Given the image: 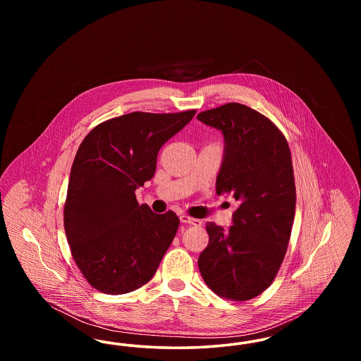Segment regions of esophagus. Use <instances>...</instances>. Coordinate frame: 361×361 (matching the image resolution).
<instances>
[{
    "instance_id": "obj_1",
    "label": "esophagus",
    "mask_w": 361,
    "mask_h": 361,
    "mask_svg": "<svg viewBox=\"0 0 361 361\" xmlns=\"http://www.w3.org/2000/svg\"><path fill=\"white\" fill-rule=\"evenodd\" d=\"M180 221H181L183 224H193V226H202V221H200V219L192 218V216H189V215H187V214H183V215H180Z\"/></svg>"
}]
</instances>
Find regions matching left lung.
<instances>
[{
    "label": "left lung",
    "instance_id": "obj_1",
    "mask_svg": "<svg viewBox=\"0 0 361 361\" xmlns=\"http://www.w3.org/2000/svg\"><path fill=\"white\" fill-rule=\"evenodd\" d=\"M197 119L224 133L216 193L238 202L228 230L207 222L199 269L216 295L245 302L272 284L288 247L296 204L291 150L274 121L243 104L207 109Z\"/></svg>",
    "mask_w": 361,
    "mask_h": 361
}]
</instances>
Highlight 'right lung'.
Instances as JSON below:
<instances>
[{
    "label": "right lung",
    "mask_w": 361,
    "mask_h": 361,
    "mask_svg": "<svg viewBox=\"0 0 361 361\" xmlns=\"http://www.w3.org/2000/svg\"><path fill=\"white\" fill-rule=\"evenodd\" d=\"M195 114L131 112L100 123L80 145L63 226L71 256L97 291L127 293L154 276L180 219L139 206L135 189L153 178L159 149Z\"/></svg>",
    "instance_id": "right-lung-1"
}]
</instances>
